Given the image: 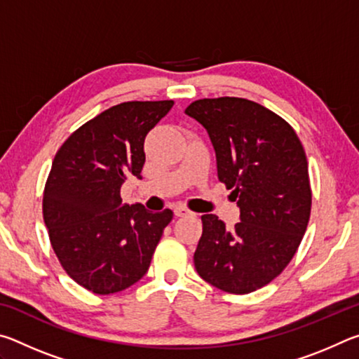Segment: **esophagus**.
Returning <instances> with one entry per match:
<instances>
[{
	"label": "esophagus",
	"instance_id": "1",
	"mask_svg": "<svg viewBox=\"0 0 359 359\" xmlns=\"http://www.w3.org/2000/svg\"><path fill=\"white\" fill-rule=\"evenodd\" d=\"M174 214H175V217H190V215H194V212L184 208V205H175Z\"/></svg>",
	"mask_w": 359,
	"mask_h": 359
}]
</instances>
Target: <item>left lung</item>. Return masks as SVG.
Wrapping results in <instances>:
<instances>
[{
    "instance_id": "1",
    "label": "left lung",
    "mask_w": 359,
    "mask_h": 359,
    "mask_svg": "<svg viewBox=\"0 0 359 359\" xmlns=\"http://www.w3.org/2000/svg\"><path fill=\"white\" fill-rule=\"evenodd\" d=\"M185 114L208 130L218 180L241 209L233 229L214 214L201 217L194 267L218 290L252 293L282 274L307 229L312 190L306 151L287 120L250 100L204 98Z\"/></svg>"
}]
</instances>
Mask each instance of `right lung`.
Returning <instances> with one entry per match:
<instances>
[{
  "mask_svg": "<svg viewBox=\"0 0 359 359\" xmlns=\"http://www.w3.org/2000/svg\"><path fill=\"white\" fill-rule=\"evenodd\" d=\"M172 100L109 107L66 139L53 158L42 214L57 258L95 294L123 291L145 276L172 210L121 203L128 175L142 179L144 139Z\"/></svg>",
  "mask_w": 359,
  "mask_h": 359,
  "instance_id": "add662e5",
  "label": "right lung"
}]
</instances>
